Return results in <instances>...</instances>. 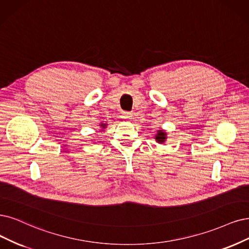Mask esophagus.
Returning <instances> with one entry per match:
<instances>
[{"instance_id": "esophagus-1", "label": "esophagus", "mask_w": 249, "mask_h": 249, "mask_svg": "<svg viewBox=\"0 0 249 249\" xmlns=\"http://www.w3.org/2000/svg\"><path fill=\"white\" fill-rule=\"evenodd\" d=\"M122 118L124 120H130V119H132V114L130 112H123L122 113Z\"/></svg>"}]
</instances>
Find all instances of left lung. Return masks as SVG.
Here are the masks:
<instances>
[{
    "mask_svg": "<svg viewBox=\"0 0 249 249\" xmlns=\"http://www.w3.org/2000/svg\"><path fill=\"white\" fill-rule=\"evenodd\" d=\"M165 140H166V133H165L162 130H159L158 134L156 135V141H157L160 143H162V142H165Z\"/></svg>",
    "mask_w": 249,
    "mask_h": 249,
    "instance_id": "obj_1",
    "label": "left lung"
}]
</instances>
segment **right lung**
<instances>
[{"label":"right lung","mask_w":249,"mask_h":249,"mask_svg":"<svg viewBox=\"0 0 249 249\" xmlns=\"http://www.w3.org/2000/svg\"><path fill=\"white\" fill-rule=\"evenodd\" d=\"M101 126H103L104 128H105V126H106V124H101Z\"/></svg>","instance_id":"right-lung-1"}]
</instances>
